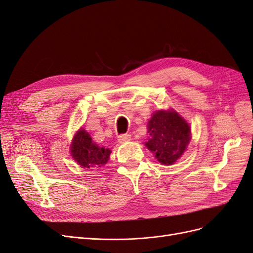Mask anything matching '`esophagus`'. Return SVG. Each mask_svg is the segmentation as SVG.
<instances>
[{
    "label": "esophagus",
    "instance_id": "esophagus-1",
    "mask_svg": "<svg viewBox=\"0 0 253 253\" xmlns=\"http://www.w3.org/2000/svg\"><path fill=\"white\" fill-rule=\"evenodd\" d=\"M129 139H131V135L129 134H121L118 136V140L120 142H126V141H128Z\"/></svg>",
    "mask_w": 253,
    "mask_h": 253
}]
</instances>
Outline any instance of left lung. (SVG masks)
<instances>
[{
	"label": "left lung",
	"mask_w": 253,
	"mask_h": 253,
	"mask_svg": "<svg viewBox=\"0 0 253 253\" xmlns=\"http://www.w3.org/2000/svg\"><path fill=\"white\" fill-rule=\"evenodd\" d=\"M148 128L150 139L145 145L166 166L173 165L182 155L191 138L189 125L174 111H157Z\"/></svg>",
	"instance_id": "obj_1"
}]
</instances>
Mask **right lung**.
<instances>
[{
  "label": "right lung",
  "instance_id": "obj_1",
  "mask_svg": "<svg viewBox=\"0 0 253 253\" xmlns=\"http://www.w3.org/2000/svg\"><path fill=\"white\" fill-rule=\"evenodd\" d=\"M71 152L76 162L86 169L105 165L111 154V150L98 147L93 142L89 134L84 129H80L74 137Z\"/></svg>",
  "mask_w": 253,
  "mask_h": 253
}]
</instances>
